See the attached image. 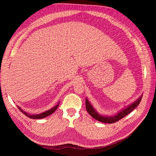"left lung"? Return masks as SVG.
<instances>
[{
  "mask_svg": "<svg viewBox=\"0 0 156 156\" xmlns=\"http://www.w3.org/2000/svg\"><path fill=\"white\" fill-rule=\"evenodd\" d=\"M142 96H141L139 99H137V100L135 101L133 103H132L131 105L124 108L123 110H122L119 112H118L116 115L112 116H102L99 114V113L97 112V111L94 109V107L91 105L90 103H89V101H88L87 98H86V108H87V112L90 114V115L92 116V118H94V119H96V120H98L100 122H103V123L112 124V123H115V122L117 121H119V120L122 119V118H124V116L129 114L131 111H133L135 108L139 105L140 101H141V99H142Z\"/></svg>",
  "mask_w": 156,
  "mask_h": 156,
  "instance_id": "1",
  "label": "left lung"
}]
</instances>
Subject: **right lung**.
<instances>
[{
    "label": "right lung",
    "instance_id": "add662e5",
    "mask_svg": "<svg viewBox=\"0 0 156 156\" xmlns=\"http://www.w3.org/2000/svg\"><path fill=\"white\" fill-rule=\"evenodd\" d=\"M59 106V103H58L57 105H55L54 107H53L52 108H51V109H49V111H47L45 112H44L41 113V114H38V115H30L29 114V113H27L25 111H23L22 109H21V108L20 107H17L19 109H20L21 111V112H22L23 114H24L25 115H26L27 117L29 118H30V119H44V118L48 116L51 114H53V113L57 109L58 107Z\"/></svg>",
    "mask_w": 156,
    "mask_h": 156
}]
</instances>
